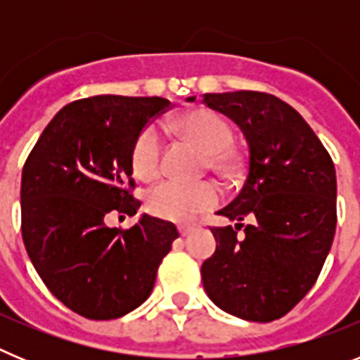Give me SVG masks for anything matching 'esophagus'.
<instances>
[{"label": "esophagus", "instance_id": "esophagus-1", "mask_svg": "<svg viewBox=\"0 0 360 360\" xmlns=\"http://www.w3.org/2000/svg\"><path fill=\"white\" fill-rule=\"evenodd\" d=\"M196 229H198V225H195V224L178 225V231H180V234H182V236H189L191 232H195Z\"/></svg>", "mask_w": 360, "mask_h": 360}]
</instances>
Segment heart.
I'll use <instances>...</instances> for the list:
<instances>
[{"mask_svg":"<svg viewBox=\"0 0 360 360\" xmlns=\"http://www.w3.org/2000/svg\"><path fill=\"white\" fill-rule=\"evenodd\" d=\"M178 133L196 142L207 151L212 169L225 176H234L240 171V155L231 148L234 133L231 124L216 111L198 108L176 120ZM164 141L157 126H146L136 135L131 149L133 171L141 180H155L162 173ZM221 198V189L214 182H182L167 180L153 187L148 195V209L157 218L186 224L198 214L216 207Z\"/></svg>","mask_w":360,"mask_h":360,"instance_id":"obj_1","label":"heart"}]
</instances>
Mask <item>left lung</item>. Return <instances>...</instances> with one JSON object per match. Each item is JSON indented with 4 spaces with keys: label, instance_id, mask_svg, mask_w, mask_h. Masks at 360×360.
<instances>
[{
    "label": "left lung",
    "instance_id": "obj_1",
    "mask_svg": "<svg viewBox=\"0 0 360 360\" xmlns=\"http://www.w3.org/2000/svg\"><path fill=\"white\" fill-rule=\"evenodd\" d=\"M249 144L240 195L218 214L236 227H212L216 250L202 265L212 303L245 321L270 323L292 310L319 278L337 224L332 157L297 111L263 91L205 94ZM245 217V235L237 234Z\"/></svg>",
    "mask_w": 360,
    "mask_h": 360
}]
</instances>
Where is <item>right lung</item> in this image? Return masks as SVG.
Instances as JSON below:
<instances>
[{
  "mask_svg": "<svg viewBox=\"0 0 360 360\" xmlns=\"http://www.w3.org/2000/svg\"><path fill=\"white\" fill-rule=\"evenodd\" d=\"M195 101V97L187 98ZM171 103L162 97L97 95L66 104L41 133L21 176V232L32 265L65 307L86 319H117L149 297L178 238L174 224L144 214L131 229V149Z\"/></svg>",
  "mask_w": 360,
  "mask_h": 360,
  "instance_id": "obj_1",
  "label": "right lung"
}]
</instances>
